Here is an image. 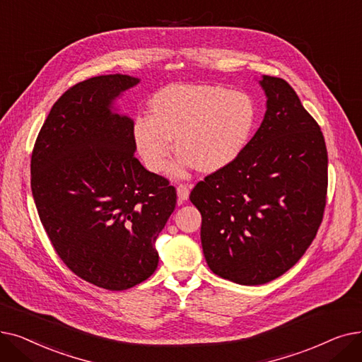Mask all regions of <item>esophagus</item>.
<instances>
[{
    "mask_svg": "<svg viewBox=\"0 0 362 362\" xmlns=\"http://www.w3.org/2000/svg\"><path fill=\"white\" fill-rule=\"evenodd\" d=\"M177 194H178V199L181 202H184V200L188 199V194H190V188H188L185 184H178Z\"/></svg>",
    "mask_w": 362,
    "mask_h": 362,
    "instance_id": "obj_1",
    "label": "esophagus"
}]
</instances>
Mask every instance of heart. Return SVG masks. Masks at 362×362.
Returning a JSON list of instances; mask_svg holds the SVG:
<instances>
[{"mask_svg": "<svg viewBox=\"0 0 362 362\" xmlns=\"http://www.w3.org/2000/svg\"><path fill=\"white\" fill-rule=\"evenodd\" d=\"M150 116L132 128L136 153L153 174H162L174 151L177 174L193 166L203 174L226 169L242 156L257 122L253 98L216 85H169L153 95Z\"/></svg>", "mask_w": 362, "mask_h": 362, "instance_id": "b5f03b06", "label": "heart"}]
</instances>
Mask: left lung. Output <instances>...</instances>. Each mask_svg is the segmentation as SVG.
<instances>
[{"label":"left lung","instance_id":"left-lung-1","mask_svg":"<svg viewBox=\"0 0 362 362\" xmlns=\"http://www.w3.org/2000/svg\"><path fill=\"white\" fill-rule=\"evenodd\" d=\"M259 82L267 94L259 129L233 165L190 193L206 262L245 286L265 284L300 259L321 226L329 184L317 120L284 79Z\"/></svg>","mask_w":362,"mask_h":362}]
</instances>
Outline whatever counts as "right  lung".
I'll return each mask as SVG.
<instances>
[{
  "label": "right lung",
  "instance_id": "add662e5",
  "mask_svg": "<svg viewBox=\"0 0 362 362\" xmlns=\"http://www.w3.org/2000/svg\"><path fill=\"white\" fill-rule=\"evenodd\" d=\"M139 82L116 74L74 85L51 107L30 158L51 245L78 277L112 291L156 271L154 243L177 204L175 187L135 158L132 120L112 112Z\"/></svg>",
  "mask_w": 362,
  "mask_h": 362
}]
</instances>
